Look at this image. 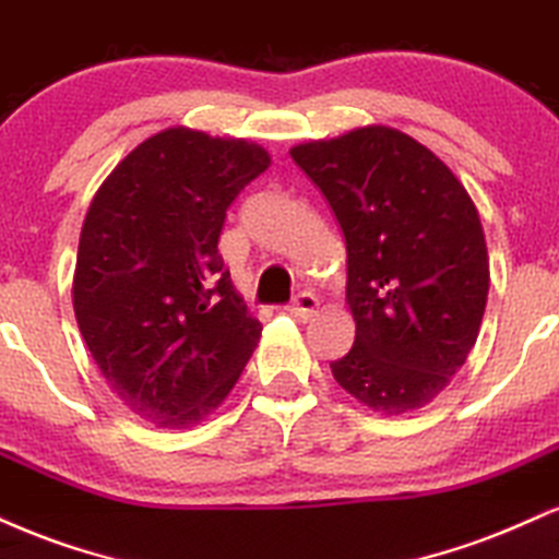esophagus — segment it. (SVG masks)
<instances>
[{
  "label": "esophagus",
  "mask_w": 559,
  "mask_h": 559,
  "mask_svg": "<svg viewBox=\"0 0 559 559\" xmlns=\"http://www.w3.org/2000/svg\"><path fill=\"white\" fill-rule=\"evenodd\" d=\"M287 311H290L295 319H304V321L313 319V317H317V311H319L317 295H313V293H298V298L293 300V306L287 308Z\"/></svg>",
  "instance_id": "obj_1"
}]
</instances>
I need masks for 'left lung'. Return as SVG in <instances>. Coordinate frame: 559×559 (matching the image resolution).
I'll return each instance as SVG.
<instances>
[{"label": "left lung", "instance_id": "8db88e82", "mask_svg": "<svg viewBox=\"0 0 559 559\" xmlns=\"http://www.w3.org/2000/svg\"><path fill=\"white\" fill-rule=\"evenodd\" d=\"M290 156L345 235L356 343L332 377L373 413L421 411L465 364L487 308L474 199L435 151L386 124L298 143Z\"/></svg>", "mask_w": 559, "mask_h": 559}]
</instances>
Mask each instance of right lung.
Segmentation results:
<instances>
[{
    "label": "right lung",
    "mask_w": 559,
    "mask_h": 559,
    "mask_svg": "<svg viewBox=\"0 0 559 559\" xmlns=\"http://www.w3.org/2000/svg\"><path fill=\"white\" fill-rule=\"evenodd\" d=\"M269 164L259 143L177 124L138 143L91 201L72 308L109 390L156 429L203 421L253 356L261 321L216 242Z\"/></svg>",
    "instance_id": "right-lung-1"
}]
</instances>
